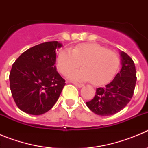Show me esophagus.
Masks as SVG:
<instances>
[{
  "instance_id": "obj_1",
  "label": "esophagus",
  "mask_w": 148,
  "mask_h": 148,
  "mask_svg": "<svg viewBox=\"0 0 148 148\" xmlns=\"http://www.w3.org/2000/svg\"><path fill=\"white\" fill-rule=\"evenodd\" d=\"M74 84H75V86H77L78 87H82L84 86V84H78V83H74Z\"/></svg>"
}]
</instances>
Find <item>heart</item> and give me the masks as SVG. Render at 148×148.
Listing matches in <instances>:
<instances>
[{
    "mask_svg": "<svg viewBox=\"0 0 148 148\" xmlns=\"http://www.w3.org/2000/svg\"><path fill=\"white\" fill-rule=\"evenodd\" d=\"M84 68L72 72L73 81H91L95 85L104 84L113 78L119 66L118 55L97 44H82L73 49H61L57 56L56 65L63 75L82 65Z\"/></svg>",
    "mask_w": 148,
    "mask_h": 148,
    "instance_id": "1",
    "label": "heart"
}]
</instances>
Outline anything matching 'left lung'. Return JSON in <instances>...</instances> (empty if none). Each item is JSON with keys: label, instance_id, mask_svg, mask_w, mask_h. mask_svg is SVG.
Masks as SVG:
<instances>
[{"label": "left lung", "instance_id": "1", "mask_svg": "<svg viewBox=\"0 0 148 148\" xmlns=\"http://www.w3.org/2000/svg\"><path fill=\"white\" fill-rule=\"evenodd\" d=\"M121 69L110 83L96 89L95 97L87 102L90 110L99 116H111L121 111L130 102L136 82L134 62L121 51Z\"/></svg>", "mask_w": 148, "mask_h": 148}]
</instances>
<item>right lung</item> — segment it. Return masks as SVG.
<instances>
[{
  "label": "right lung",
  "instance_id": "1",
  "mask_svg": "<svg viewBox=\"0 0 148 148\" xmlns=\"http://www.w3.org/2000/svg\"><path fill=\"white\" fill-rule=\"evenodd\" d=\"M58 41L34 46L22 53L10 73V90L18 108L31 115H41L53 108L65 80L56 67Z\"/></svg>",
  "mask_w": 148,
  "mask_h": 148
}]
</instances>
